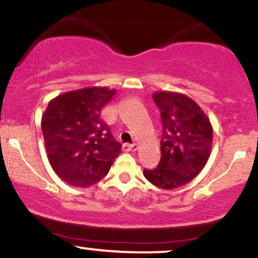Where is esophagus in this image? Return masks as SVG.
<instances>
[{"label":"esophagus","mask_w":258,"mask_h":258,"mask_svg":"<svg viewBox=\"0 0 258 258\" xmlns=\"http://www.w3.org/2000/svg\"><path fill=\"white\" fill-rule=\"evenodd\" d=\"M123 152H136L138 150L137 144H123L122 146Z\"/></svg>","instance_id":"1"}]
</instances>
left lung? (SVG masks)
<instances>
[{
	"instance_id": "8db88e82",
	"label": "left lung",
	"mask_w": 258,
	"mask_h": 258,
	"mask_svg": "<svg viewBox=\"0 0 258 258\" xmlns=\"http://www.w3.org/2000/svg\"><path fill=\"white\" fill-rule=\"evenodd\" d=\"M161 111V159L144 177L156 188L172 190L188 184L205 167L212 148L210 119L193 99L178 92H154Z\"/></svg>"
}]
</instances>
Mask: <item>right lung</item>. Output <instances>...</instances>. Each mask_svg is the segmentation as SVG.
Returning a JSON list of instances; mask_svg holds the SVG:
<instances>
[{
  "label": "right lung",
  "instance_id": "1",
  "mask_svg": "<svg viewBox=\"0 0 258 258\" xmlns=\"http://www.w3.org/2000/svg\"><path fill=\"white\" fill-rule=\"evenodd\" d=\"M115 92L92 86L49 100L41 120L44 147L52 168L67 184H96L121 153V144L100 119L103 106Z\"/></svg>",
  "mask_w": 258,
  "mask_h": 258
}]
</instances>
